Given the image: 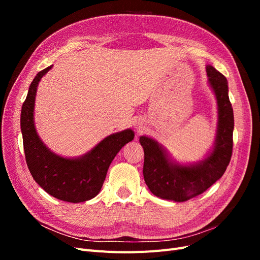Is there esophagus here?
I'll return each instance as SVG.
<instances>
[{
    "instance_id": "1",
    "label": "esophagus",
    "mask_w": 260,
    "mask_h": 260,
    "mask_svg": "<svg viewBox=\"0 0 260 260\" xmlns=\"http://www.w3.org/2000/svg\"><path fill=\"white\" fill-rule=\"evenodd\" d=\"M133 125H135V128H136L139 132L142 131V130L144 129V123H143V121H141L140 119H139V120H136L135 123H133Z\"/></svg>"
}]
</instances>
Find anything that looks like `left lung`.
Masks as SVG:
<instances>
[{
    "mask_svg": "<svg viewBox=\"0 0 260 260\" xmlns=\"http://www.w3.org/2000/svg\"><path fill=\"white\" fill-rule=\"evenodd\" d=\"M208 84L217 100L218 121L214 145L200 161L180 164L162 144L146 136L140 137L144 149L143 176L157 198L185 202L205 192L221 178L230 162L233 146L234 117L225 77L207 65Z\"/></svg>",
    "mask_w": 260,
    "mask_h": 260,
    "instance_id": "1",
    "label": "left lung"
}]
</instances>
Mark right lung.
I'll use <instances>...</instances> for the list:
<instances>
[{
	"label": "right lung",
	"mask_w": 260,
	"mask_h": 260,
	"mask_svg": "<svg viewBox=\"0 0 260 260\" xmlns=\"http://www.w3.org/2000/svg\"><path fill=\"white\" fill-rule=\"evenodd\" d=\"M41 70L31 82L20 115L23 151L31 176L53 198L69 202L89 201L100 193L109 165L120 149L135 138L125 129L106 137L91 151L79 157H62L52 152L39 137L35 125V102L41 78L50 72Z\"/></svg>",
	"instance_id": "add662e5"
}]
</instances>
